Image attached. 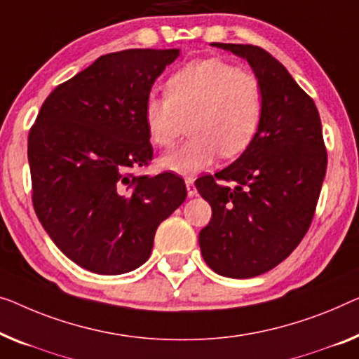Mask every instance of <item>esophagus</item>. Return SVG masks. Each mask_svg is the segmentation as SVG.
<instances>
[{"instance_id":"1","label":"esophagus","mask_w":359,"mask_h":359,"mask_svg":"<svg viewBox=\"0 0 359 359\" xmlns=\"http://www.w3.org/2000/svg\"><path fill=\"white\" fill-rule=\"evenodd\" d=\"M185 185H187V195L190 198L196 195V187L194 184V179H185Z\"/></svg>"}]
</instances>
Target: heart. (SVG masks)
<instances>
[{"mask_svg": "<svg viewBox=\"0 0 359 359\" xmlns=\"http://www.w3.org/2000/svg\"><path fill=\"white\" fill-rule=\"evenodd\" d=\"M263 116V87L251 72L222 60L190 62L165 82V98H148L143 121L149 140L169 147L189 122V135L158 159L179 175L211 168L217 154L231 159L250 147Z\"/></svg>", "mask_w": 359, "mask_h": 359, "instance_id": "heart-1", "label": "heart"}]
</instances>
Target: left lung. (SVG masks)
I'll use <instances>...</instances> for the list:
<instances>
[{"label": "left lung", "mask_w": 359, "mask_h": 359, "mask_svg": "<svg viewBox=\"0 0 359 359\" xmlns=\"http://www.w3.org/2000/svg\"><path fill=\"white\" fill-rule=\"evenodd\" d=\"M212 46L248 61L263 87V116L253 142L231 165L195 182L212 210L198 242L214 272L250 279L282 263L308 232L327 153L316 104L276 57L253 45Z\"/></svg>", "instance_id": "obj_1"}]
</instances>
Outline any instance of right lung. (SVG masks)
I'll return each instance as SVG.
<instances>
[{
	"label": "right lung",
	"mask_w": 359,
	"mask_h": 359,
	"mask_svg": "<svg viewBox=\"0 0 359 359\" xmlns=\"http://www.w3.org/2000/svg\"><path fill=\"white\" fill-rule=\"evenodd\" d=\"M180 50L109 53L53 90L29 133L32 201L69 259L117 276L151 255L154 233L185 201L172 172L133 177L153 148L143 121L151 87Z\"/></svg>",
	"instance_id": "1"
}]
</instances>
